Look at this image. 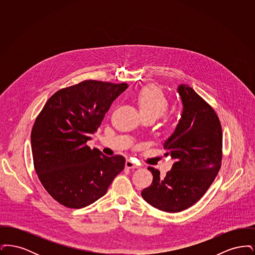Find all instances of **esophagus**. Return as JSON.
<instances>
[{"mask_svg":"<svg viewBox=\"0 0 255 255\" xmlns=\"http://www.w3.org/2000/svg\"><path fill=\"white\" fill-rule=\"evenodd\" d=\"M125 167L129 168V169H131V168H138L139 164L134 162L132 159H127L126 162H125Z\"/></svg>","mask_w":255,"mask_h":255,"instance_id":"esophagus-1","label":"esophagus"}]
</instances>
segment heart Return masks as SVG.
Listing matches in <instances>:
<instances>
[{
	"label": "heart",
	"instance_id": "1",
	"mask_svg": "<svg viewBox=\"0 0 255 255\" xmlns=\"http://www.w3.org/2000/svg\"><path fill=\"white\" fill-rule=\"evenodd\" d=\"M134 102L142 118L156 121L169 109V99L157 86L142 87L134 96Z\"/></svg>",
	"mask_w": 255,
	"mask_h": 255
}]
</instances>
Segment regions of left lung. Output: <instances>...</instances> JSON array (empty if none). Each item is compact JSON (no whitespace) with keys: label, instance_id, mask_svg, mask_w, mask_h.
Returning <instances> with one entry per match:
<instances>
[{"label":"left lung","instance_id":"obj_1","mask_svg":"<svg viewBox=\"0 0 255 255\" xmlns=\"http://www.w3.org/2000/svg\"><path fill=\"white\" fill-rule=\"evenodd\" d=\"M182 119L164 142L165 156L175 159L164 178L149 166L153 182L142 190L148 204L165 212H180L196 204L214 182L222 164L223 134L214 109L187 85L178 88Z\"/></svg>","mask_w":255,"mask_h":255}]
</instances>
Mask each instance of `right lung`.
I'll return each instance as SVG.
<instances>
[{
    "mask_svg": "<svg viewBox=\"0 0 255 255\" xmlns=\"http://www.w3.org/2000/svg\"><path fill=\"white\" fill-rule=\"evenodd\" d=\"M127 87L85 80L57 91L37 116L30 135L34 169L47 192L62 206L82 208L93 204L124 169L122 156L107 157L87 141Z\"/></svg>",
    "mask_w": 255,
    "mask_h": 255,
    "instance_id": "right-lung-1",
    "label": "right lung"
}]
</instances>
